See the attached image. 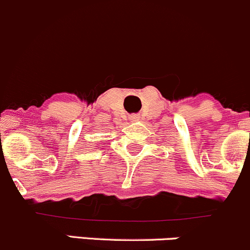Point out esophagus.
I'll list each match as a JSON object with an SVG mask.
<instances>
[{
	"label": "esophagus",
	"instance_id": "esophagus-1",
	"mask_svg": "<svg viewBox=\"0 0 250 250\" xmlns=\"http://www.w3.org/2000/svg\"><path fill=\"white\" fill-rule=\"evenodd\" d=\"M130 119L132 120V122H138V120L141 119V117H140V115H138V114H132V115H131V117H130Z\"/></svg>",
	"mask_w": 250,
	"mask_h": 250
}]
</instances>
